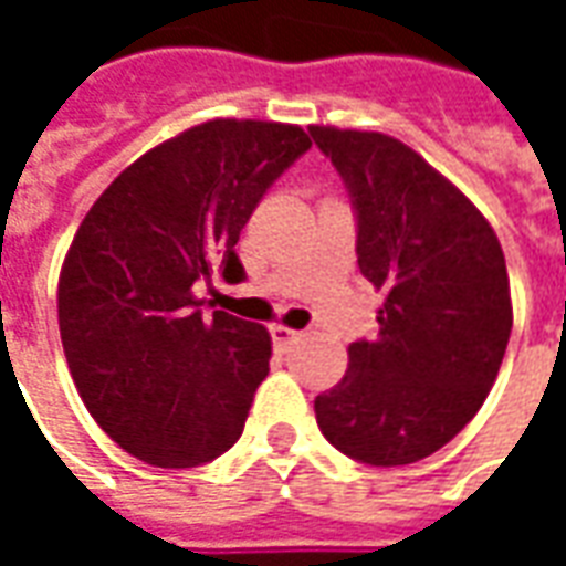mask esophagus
<instances>
[{"label": "esophagus", "mask_w": 566, "mask_h": 566, "mask_svg": "<svg viewBox=\"0 0 566 566\" xmlns=\"http://www.w3.org/2000/svg\"><path fill=\"white\" fill-rule=\"evenodd\" d=\"M270 333H272V343H275V345H287V343H294V339H300V336H303L300 331H291V327H284V324H272Z\"/></svg>", "instance_id": "obj_1"}]
</instances>
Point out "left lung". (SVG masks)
<instances>
[{"mask_svg":"<svg viewBox=\"0 0 566 566\" xmlns=\"http://www.w3.org/2000/svg\"><path fill=\"white\" fill-rule=\"evenodd\" d=\"M357 218V266L379 336L348 345L345 379L315 397L331 446L369 467L442 449L485 403L512 331L510 275L491 223L403 142L308 127Z\"/></svg>","mask_w":566,"mask_h":566,"instance_id":"1","label":"left lung"}]
</instances>
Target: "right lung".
I'll list each match as a JSON object with an SVG mask.
<instances>
[{"label": "right lung", "instance_id": "right-lung-1", "mask_svg": "<svg viewBox=\"0 0 566 566\" xmlns=\"http://www.w3.org/2000/svg\"><path fill=\"white\" fill-rule=\"evenodd\" d=\"M308 148L291 124L218 117L142 154L81 221L60 272V339L87 412L139 461L199 467L242 437L270 333L209 315L193 287L245 275L239 233Z\"/></svg>", "mask_w": 566, "mask_h": 566}]
</instances>
